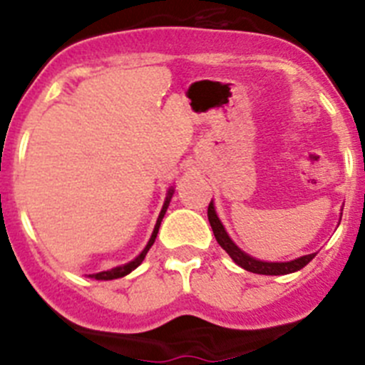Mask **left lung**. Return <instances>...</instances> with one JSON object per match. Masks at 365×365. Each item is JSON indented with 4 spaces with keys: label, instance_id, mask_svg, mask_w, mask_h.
<instances>
[{
    "label": "left lung",
    "instance_id": "1",
    "mask_svg": "<svg viewBox=\"0 0 365 365\" xmlns=\"http://www.w3.org/2000/svg\"><path fill=\"white\" fill-rule=\"evenodd\" d=\"M208 220L210 224H212L213 235H215L217 242L220 244V248L232 257L233 262L239 264L240 267H244L246 272L259 273V275H286V273H293L302 269V267L306 266V264L312 262L317 255V253H309V255H304L300 257V259L289 260V262H262V260L253 259V257L246 255V253L240 252V250L237 248L235 244H233V240L228 237V233H226V230H224L222 224H220L212 202H210L208 206Z\"/></svg>",
    "mask_w": 365,
    "mask_h": 365
}]
</instances>
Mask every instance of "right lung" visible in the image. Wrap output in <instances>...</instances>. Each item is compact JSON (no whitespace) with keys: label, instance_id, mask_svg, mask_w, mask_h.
<instances>
[{"label":"right lung","instance_id":"right-lung-1","mask_svg":"<svg viewBox=\"0 0 365 365\" xmlns=\"http://www.w3.org/2000/svg\"><path fill=\"white\" fill-rule=\"evenodd\" d=\"M172 192H173V190H170V192H168V197H166V200H165V206H163V210H160V215H159V219H157V224H155V228H153V233H152V237H150L148 244H146V248L143 250V252H141V255L137 257V259H133L132 262L125 264V266L113 267V269H110V272H101V273H96V275H90V277H93V279H98V280H112V279H119V277H125V275H128V273L132 272V269H135V267L139 266V264H141L143 260H145L146 253H148V250L152 248V244L155 242V237H157V232H159L160 220H163V217H165V213H166V208H168V205H170V199H172Z\"/></svg>","mask_w":365,"mask_h":365}]
</instances>
